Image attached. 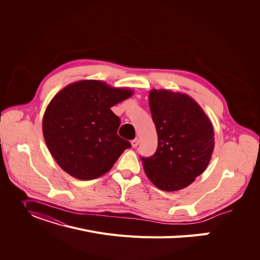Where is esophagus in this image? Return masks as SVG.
Returning a JSON list of instances; mask_svg holds the SVG:
<instances>
[{"label": "esophagus", "mask_w": 260, "mask_h": 260, "mask_svg": "<svg viewBox=\"0 0 260 260\" xmlns=\"http://www.w3.org/2000/svg\"><path fill=\"white\" fill-rule=\"evenodd\" d=\"M131 143H132V146H133V147H137V146H138V144H139V139L136 138V139L132 140V141H131Z\"/></svg>", "instance_id": "esophagus-1"}]
</instances>
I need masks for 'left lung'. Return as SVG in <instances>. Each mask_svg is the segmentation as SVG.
<instances>
[{
    "instance_id": "8db88e82",
    "label": "left lung",
    "mask_w": 260,
    "mask_h": 260,
    "mask_svg": "<svg viewBox=\"0 0 260 260\" xmlns=\"http://www.w3.org/2000/svg\"><path fill=\"white\" fill-rule=\"evenodd\" d=\"M148 103L158 146L152 157H141L144 172L162 190L182 189L194 182L211 161L215 145L212 122L185 93L152 89Z\"/></svg>"
}]
</instances>
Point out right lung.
I'll list each match as a JSON object with an SVG mask.
<instances>
[{"instance_id":"obj_1","label":"right lung","mask_w":260,"mask_h":260,"mask_svg":"<svg viewBox=\"0 0 260 260\" xmlns=\"http://www.w3.org/2000/svg\"><path fill=\"white\" fill-rule=\"evenodd\" d=\"M134 93L99 80H81L60 90L46 107L43 136L53 159L67 174L91 180L113 168L131 147L117 132L120 119L111 107Z\"/></svg>"}]
</instances>
